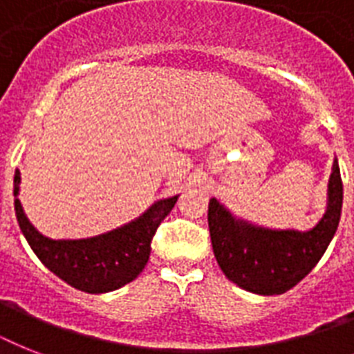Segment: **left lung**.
Instances as JSON below:
<instances>
[{
  "label": "left lung",
  "instance_id": "left-lung-1",
  "mask_svg": "<svg viewBox=\"0 0 354 354\" xmlns=\"http://www.w3.org/2000/svg\"><path fill=\"white\" fill-rule=\"evenodd\" d=\"M342 200L338 160L333 161L325 215L308 232L255 226L211 198L207 222L216 263L244 290L261 296L285 294L318 264L330 244L340 222Z\"/></svg>",
  "mask_w": 354,
  "mask_h": 354
}]
</instances>
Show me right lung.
<instances>
[{
	"instance_id": "add662e5",
	"label": "right lung",
	"mask_w": 354,
	"mask_h": 354,
	"mask_svg": "<svg viewBox=\"0 0 354 354\" xmlns=\"http://www.w3.org/2000/svg\"><path fill=\"white\" fill-rule=\"evenodd\" d=\"M19 182V171H16L14 209L19 230L29 246L53 274L88 294L118 290L143 272L149 261L152 236L178 200V196L158 200L136 221L102 235L55 241L41 235L24 213L21 202L18 200Z\"/></svg>"
}]
</instances>
